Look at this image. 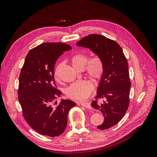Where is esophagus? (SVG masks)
Here are the masks:
<instances>
[{
  "instance_id": "1",
  "label": "esophagus",
  "mask_w": 157,
  "mask_h": 157,
  "mask_svg": "<svg viewBox=\"0 0 157 157\" xmlns=\"http://www.w3.org/2000/svg\"><path fill=\"white\" fill-rule=\"evenodd\" d=\"M79 105H82L83 107H85L86 109H91V105H90V104L89 103H86V102L80 103H79Z\"/></svg>"
}]
</instances>
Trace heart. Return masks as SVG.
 I'll list each match as a JSON object with an SVG mask.
<instances>
[{
  "label": "heart",
  "instance_id": "b5f03b06",
  "mask_svg": "<svg viewBox=\"0 0 157 157\" xmlns=\"http://www.w3.org/2000/svg\"><path fill=\"white\" fill-rule=\"evenodd\" d=\"M73 66L77 70L85 68L86 74L92 80L97 82L103 77L104 74V65L100 56L94 55L89 59V56L83 52H78L71 57ZM63 63L56 66L54 71V78L59 82V71ZM94 90V84L90 81H79L70 85L67 88L65 93L69 98L76 101H83L90 96Z\"/></svg>",
  "mask_w": 157,
  "mask_h": 157
}]
</instances>
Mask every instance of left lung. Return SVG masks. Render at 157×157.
Here are the masks:
<instances>
[{
	"instance_id": "left-lung-1",
	"label": "left lung",
	"mask_w": 157,
	"mask_h": 157,
	"mask_svg": "<svg viewBox=\"0 0 157 157\" xmlns=\"http://www.w3.org/2000/svg\"><path fill=\"white\" fill-rule=\"evenodd\" d=\"M76 44L90 49L103 60L104 74L91 105L105 118L98 129H109L124 117L129 105L131 83L127 60L118 43L101 35H89Z\"/></svg>"
}]
</instances>
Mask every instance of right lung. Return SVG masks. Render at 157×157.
I'll return each mask as SVG.
<instances>
[{
  "label": "right lung",
  "instance_id": "obj_1",
  "mask_svg": "<svg viewBox=\"0 0 157 157\" xmlns=\"http://www.w3.org/2000/svg\"><path fill=\"white\" fill-rule=\"evenodd\" d=\"M72 49L62 43H44L28 52L19 81L18 99L22 115L32 128L43 136H59L65 130L68 114L75 102L54 101L62 92L54 80L57 58Z\"/></svg>",
  "mask_w": 157,
  "mask_h": 157
}]
</instances>
